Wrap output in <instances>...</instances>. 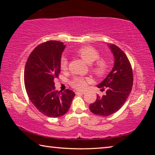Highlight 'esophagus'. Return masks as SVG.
Returning a JSON list of instances; mask_svg holds the SVG:
<instances>
[{
	"label": "esophagus",
	"instance_id": "1",
	"mask_svg": "<svg viewBox=\"0 0 155 155\" xmlns=\"http://www.w3.org/2000/svg\"><path fill=\"white\" fill-rule=\"evenodd\" d=\"M76 94L77 95H83V94H84V92H83V91H76Z\"/></svg>",
	"mask_w": 155,
	"mask_h": 155
}]
</instances>
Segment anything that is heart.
<instances>
[{"label":"heart","mask_w":155,"mask_h":155,"mask_svg":"<svg viewBox=\"0 0 155 155\" xmlns=\"http://www.w3.org/2000/svg\"><path fill=\"white\" fill-rule=\"evenodd\" d=\"M77 55L80 57L87 64H91V71L98 77L106 74L109 69V61L106 57H100V52L96 48L91 46H83L75 52ZM68 61L66 57H63L60 60V68L63 71L68 69ZM88 77H76L71 81L70 85L77 90H84L90 82Z\"/></svg>","instance_id":"1"}]
</instances>
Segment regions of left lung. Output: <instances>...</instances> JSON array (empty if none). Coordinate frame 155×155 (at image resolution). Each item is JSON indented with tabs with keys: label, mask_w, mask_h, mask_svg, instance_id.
<instances>
[{
	"label": "left lung",
	"mask_w": 155,
	"mask_h": 155,
	"mask_svg": "<svg viewBox=\"0 0 155 155\" xmlns=\"http://www.w3.org/2000/svg\"><path fill=\"white\" fill-rule=\"evenodd\" d=\"M115 59L114 66L103 81L97 85L101 91L107 89L106 94L97 95L94 103L90 104V111L99 116H109L124 105L131 91L133 74L131 64L126 54L115 44H110Z\"/></svg>",
	"instance_id": "1"
}]
</instances>
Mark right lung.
<instances>
[{
	"label": "right lung",
	"mask_w": 155,
	"mask_h": 155,
	"mask_svg": "<svg viewBox=\"0 0 155 155\" xmlns=\"http://www.w3.org/2000/svg\"><path fill=\"white\" fill-rule=\"evenodd\" d=\"M65 46L51 40L36 46L25 68V85L28 98L37 109L49 117H58L69 110L73 91L55 90L54 81L60 73V60Z\"/></svg>",
	"instance_id": "right-lung-1"
}]
</instances>
